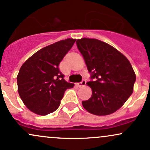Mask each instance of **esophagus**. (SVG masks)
I'll return each instance as SVG.
<instances>
[{
	"label": "esophagus",
	"instance_id": "obj_1",
	"mask_svg": "<svg viewBox=\"0 0 150 150\" xmlns=\"http://www.w3.org/2000/svg\"><path fill=\"white\" fill-rule=\"evenodd\" d=\"M85 85H86V81H85V80H82V82H78V83H77V86H78L79 87H82V86H85Z\"/></svg>",
	"mask_w": 150,
	"mask_h": 150
}]
</instances>
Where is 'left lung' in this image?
I'll use <instances>...</instances> for the list:
<instances>
[{"label": "left lung", "instance_id": "obj_1", "mask_svg": "<svg viewBox=\"0 0 150 150\" xmlns=\"http://www.w3.org/2000/svg\"><path fill=\"white\" fill-rule=\"evenodd\" d=\"M76 44L92 79L87 82L92 88V97L82 101V106L97 116L114 113L133 92L136 76L130 61L113 46L98 39L82 38Z\"/></svg>", "mask_w": 150, "mask_h": 150}]
</instances>
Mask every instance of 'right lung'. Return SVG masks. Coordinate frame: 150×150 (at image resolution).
Wrapping results in <instances>:
<instances>
[{"label": "right lung", "mask_w": 150, "mask_h": 150, "mask_svg": "<svg viewBox=\"0 0 150 150\" xmlns=\"http://www.w3.org/2000/svg\"><path fill=\"white\" fill-rule=\"evenodd\" d=\"M76 39H66L36 52L20 68L17 77L19 95L27 108L45 116L59 107L67 89L74 84L67 82L59 64Z\"/></svg>", "instance_id": "obj_1"}]
</instances>
